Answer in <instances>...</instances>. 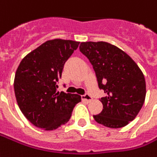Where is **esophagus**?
I'll list each match as a JSON object with an SVG mask.
<instances>
[{
	"label": "esophagus",
	"mask_w": 157,
	"mask_h": 157,
	"mask_svg": "<svg viewBox=\"0 0 157 157\" xmlns=\"http://www.w3.org/2000/svg\"><path fill=\"white\" fill-rule=\"evenodd\" d=\"M82 99L83 101L86 102H91L92 101V97L90 96L89 94H85V95H82Z\"/></svg>",
	"instance_id": "esophagus-1"
}]
</instances>
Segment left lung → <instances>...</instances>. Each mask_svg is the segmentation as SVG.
<instances>
[{"mask_svg": "<svg viewBox=\"0 0 157 157\" xmlns=\"http://www.w3.org/2000/svg\"><path fill=\"white\" fill-rule=\"evenodd\" d=\"M80 51L93 64L98 87L107 94L99 99L103 109L94 116V120L110 128L127 126L137 117L145 99L143 72L130 56L109 42H82Z\"/></svg>", "mask_w": 157, "mask_h": 157, "instance_id": "obj_1", "label": "left lung"}]
</instances>
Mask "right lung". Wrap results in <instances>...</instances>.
Returning <instances> with one entry per match:
<instances>
[{
    "label": "right lung",
    "mask_w": 157,
    "mask_h": 157,
    "mask_svg": "<svg viewBox=\"0 0 157 157\" xmlns=\"http://www.w3.org/2000/svg\"><path fill=\"white\" fill-rule=\"evenodd\" d=\"M79 41L52 39L45 41L22 59L14 77V93L19 109L34 126L52 131L71 119L78 94L57 92L64 63Z\"/></svg>",
    "instance_id": "obj_1"
}]
</instances>
